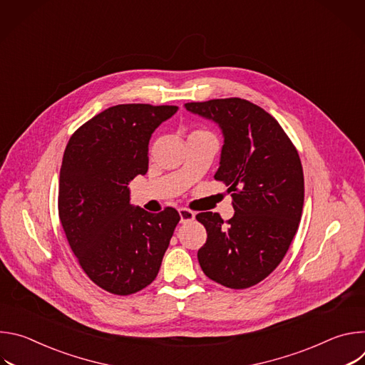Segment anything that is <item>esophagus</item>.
<instances>
[{
    "mask_svg": "<svg viewBox=\"0 0 365 365\" xmlns=\"http://www.w3.org/2000/svg\"><path fill=\"white\" fill-rule=\"evenodd\" d=\"M179 215H180V222H182V224L195 220V212L190 211V210H187V207H180V210H179Z\"/></svg>",
    "mask_w": 365,
    "mask_h": 365,
    "instance_id": "1",
    "label": "esophagus"
}]
</instances>
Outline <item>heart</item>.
Segmentation results:
<instances>
[{"mask_svg": "<svg viewBox=\"0 0 365 365\" xmlns=\"http://www.w3.org/2000/svg\"><path fill=\"white\" fill-rule=\"evenodd\" d=\"M193 133H207V131H205V130H196V131H193Z\"/></svg>", "mask_w": 365, "mask_h": 365, "instance_id": "heart-1", "label": "heart"}]
</instances>
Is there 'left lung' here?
<instances>
[{"label": "left lung", "instance_id": "8db88e82", "mask_svg": "<svg viewBox=\"0 0 365 365\" xmlns=\"http://www.w3.org/2000/svg\"><path fill=\"white\" fill-rule=\"evenodd\" d=\"M185 108L214 120L224 133L215 180L232 192L234 217L200 212L206 242L199 264L211 280L248 289L282 263L302 218L304 179L299 153L279 121L241 98L187 102Z\"/></svg>", "mask_w": 365, "mask_h": 365}]
</instances>
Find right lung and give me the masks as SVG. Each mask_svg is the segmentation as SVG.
Returning a JSON list of instances; mask_svg holds the SVG:
<instances>
[{"instance_id": "right-lung-1", "label": "right lung", "mask_w": 365, "mask_h": 365, "mask_svg": "<svg viewBox=\"0 0 365 365\" xmlns=\"http://www.w3.org/2000/svg\"><path fill=\"white\" fill-rule=\"evenodd\" d=\"M176 110L121 103L82 124L65 148L61 224L85 274L113 294H133L155 279L180 221L170 206L159 214L133 207L128 190L147 173L153 131Z\"/></svg>"}]
</instances>
